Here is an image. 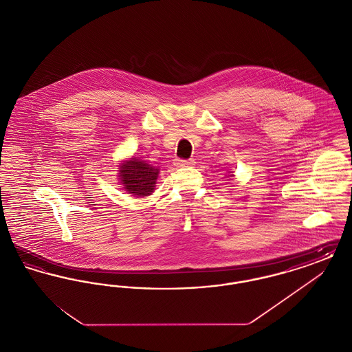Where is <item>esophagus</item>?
<instances>
[{
	"label": "esophagus",
	"mask_w": 352,
	"mask_h": 352,
	"mask_svg": "<svg viewBox=\"0 0 352 352\" xmlns=\"http://www.w3.org/2000/svg\"><path fill=\"white\" fill-rule=\"evenodd\" d=\"M175 165L178 168H191L195 165V162H194V160H177Z\"/></svg>",
	"instance_id": "esophagus-1"
}]
</instances>
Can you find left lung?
<instances>
[{
	"mask_svg": "<svg viewBox=\"0 0 352 352\" xmlns=\"http://www.w3.org/2000/svg\"><path fill=\"white\" fill-rule=\"evenodd\" d=\"M226 177H228V178H232L234 177V174H232V171H228V174L226 175Z\"/></svg>",
	"mask_w": 352,
	"mask_h": 352,
	"instance_id": "left-lung-1",
	"label": "left lung"
}]
</instances>
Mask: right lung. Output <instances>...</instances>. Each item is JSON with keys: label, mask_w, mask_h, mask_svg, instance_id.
Listing matches in <instances>:
<instances>
[{"label": "right lung", "mask_w": 352, "mask_h": 352, "mask_svg": "<svg viewBox=\"0 0 352 352\" xmlns=\"http://www.w3.org/2000/svg\"><path fill=\"white\" fill-rule=\"evenodd\" d=\"M118 171L120 184L128 194L145 198L154 192L160 168L137 157H131L121 161Z\"/></svg>", "instance_id": "obj_1"}]
</instances>
